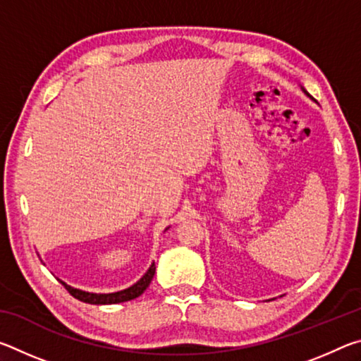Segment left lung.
Wrapping results in <instances>:
<instances>
[{"label":"left lung","mask_w":361,"mask_h":361,"mask_svg":"<svg viewBox=\"0 0 361 361\" xmlns=\"http://www.w3.org/2000/svg\"><path fill=\"white\" fill-rule=\"evenodd\" d=\"M301 89H302V92H304V94H305V95H307V97H309V99H312V97H310V95H309V94H307V90H305V89H304V87H301ZM312 100H314V99H312Z\"/></svg>","instance_id":"obj_1"}]
</instances>
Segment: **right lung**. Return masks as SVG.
I'll return each mask as SVG.
<instances>
[{
    "instance_id": "obj_1",
    "label": "right lung",
    "mask_w": 361,
    "mask_h": 361,
    "mask_svg": "<svg viewBox=\"0 0 361 361\" xmlns=\"http://www.w3.org/2000/svg\"><path fill=\"white\" fill-rule=\"evenodd\" d=\"M154 272H156V266H154V262H152L148 271L145 272V276L140 279L137 283H133L132 286H129V288L121 290V291H114V293H89V291H82L79 288H73V286L66 285L63 280H60V283H62L65 288L68 290L71 296H75L76 299H79V301H82V302L97 304V305L118 304V302L130 301V299H135V298L142 295V293L149 286L152 277H154Z\"/></svg>"
}]
</instances>
